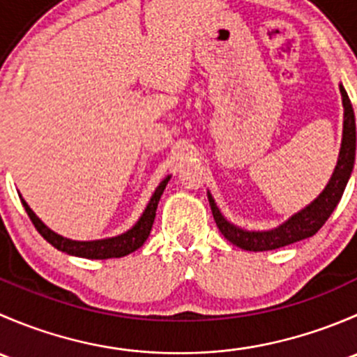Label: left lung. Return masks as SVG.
<instances>
[{
  "instance_id": "1",
  "label": "left lung",
  "mask_w": 357,
  "mask_h": 357,
  "mask_svg": "<svg viewBox=\"0 0 357 357\" xmlns=\"http://www.w3.org/2000/svg\"><path fill=\"white\" fill-rule=\"evenodd\" d=\"M340 93L342 105H344V131H342L340 153H338L337 165H335V171L332 178H330L328 185L319 193L318 199L312 200L307 207H304L297 214L291 215L289 221L280 225L278 228H273L269 231H247V229H242L238 226L231 225L229 221H226L211 193H207L215 225H218L219 231L225 235L228 242L250 252L275 250V248L290 245V243L301 242V240L316 235L318 229L326 222V219L332 215L335 207H337L342 195H344V190L347 186L349 178H351L356 158L354 110H352L347 91H345L342 84Z\"/></svg>"
}]
</instances>
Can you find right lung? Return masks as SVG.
<instances>
[{
	"label": "right lung",
	"instance_id": "add662e5",
	"mask_svg": "<svg viewBox=\"0 0 357 357\" xmlns=\"http://www.w3.org/2000/svg\"><path fill=\"white\" fill-rule=\"evenodd\" d=\"M171 176L164 179L160 185L157 186V190L153 192L152 199H150L149 205H146L145 212L142 214V218L138 219L135 226L131 229H128L126 233L117 236H112V238H103V240H93V242H77V240L63 238V236L56 235L55 231L48 228L38 215L32 212V208L29 207L27 202L24 199L22 205L27 212V215L31 218L32 225L36 226V229L39 231V235L46 240L48 243H52L53 247L59 248V250L66 252V254L75 255V257H86V259H110V257H124V255L131 254V252L138 250L143 243L149 238L150 231H152L153 221H155V212L158 200H160L162 193H164L165 186H167Z\"/></svg>",
	"mask_w": 357,
	"mask_h": 357
}]
</instances>
